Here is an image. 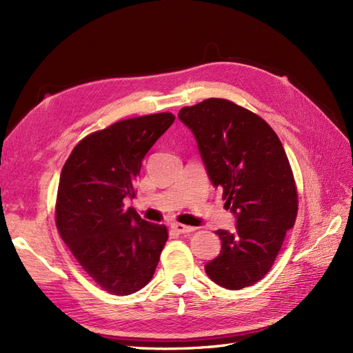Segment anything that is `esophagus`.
I'll return each instance as SVG.
<instances>
[{
    "instance_id": "34e87169",
    "label": "esophagus",
    "mask_w": 353,
    "mask_h": 353,
    "mask_svg": "<svg viewBox=\"0 0 353 353\" xmlns=\"http://www.w3.org/2000/svg\"><path fill=\"white\" fill-rule=\"evenodd\" d=\"M170 227H172L179 234H187V232L194 231V227H188V225H184V223H179V222H174Z\"/></svg>"
}]
</instances>
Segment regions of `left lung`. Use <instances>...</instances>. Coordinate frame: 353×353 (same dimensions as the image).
<instances>
[{"mask_svg":"<svg viewBox=\"0 0 353 353\" xmlns=\"http://www.w3.org/2000/svg\"><path fill=\"white\" fill-rule=\"evenodd\" d=\"M178 117L194 134L212 184L237 219L234 232L216 231L222 248L206 274L228 290L253 285L272 268L297 215L284 147L262 117L223 99L183 108Z\"/></svg>","mask_w":353,"mask_h":353,"instance_id":"8db88e82","label":"left lung"}]
</instances>
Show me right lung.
Here are the masks:
<instances>
[{
  "label": "right lung",
  "mask_w": 353,
  "mask_h": 353,
  "mask_svg": "<svg viewBox=\"0 0 353 353\" xmlns=\"http://www.w3.org/2000/svg\"><path fill=\"white\" fill-rule=\"evenodd\" d=\"M172 113L119 121L73 148L61 169L56 201L60 237L103 290L132 294L152 280L168 240L165 225L125 209L135 197L143 159L174 123Z\"/></svg>",
  "instance_id": "add662e5"
}]
</instances>
